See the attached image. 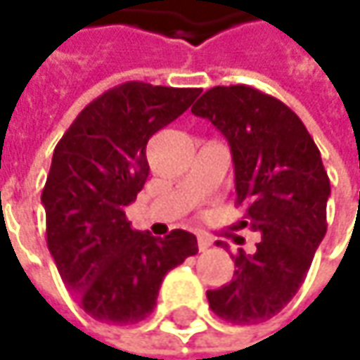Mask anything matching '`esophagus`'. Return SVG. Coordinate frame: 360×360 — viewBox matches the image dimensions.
<instances>
[{"label": "esophagus", "instance_id": "34e87169", "mask_svg": "<svg viewBox=\"0 0 360 360\" xmlns=\"http://www.w3.org/2000/svg\"><path fill=\"white\" fill-rule=\"evenodd\" d=\"M210 246H212V238H208V236L200 234V236H198V250H200V252H206Z\"/></svg>", "mask_w": 360, "mask_h": 360}]
</instances>
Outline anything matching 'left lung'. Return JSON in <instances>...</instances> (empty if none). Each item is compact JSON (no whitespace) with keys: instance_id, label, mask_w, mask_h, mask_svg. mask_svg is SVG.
I'll use <instances>...</instances> for the list:
<instances>
[{"instance_id":"left-lung-1","label":"left lung","mask_w":360,"mask_h":360,"mask_svg":"<svg viewBox=\"0 0 360 360\" xmlns=\"http://www.w3.org/2000/svg\"><path fill=\"white\" fill-rule=\"evenodd\" d=\"M192 114L229 140L236 204L246 206L240 226L262 234L255 255L232 256L234 278L206 292L210 309L234 325L269 321L297 295L326 234L330 182L321 152L288 105L250 86L210 88Z\"/></svg>"}]
</instances>
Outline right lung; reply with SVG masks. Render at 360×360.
I'll list each match as a JSON object with an SVG mask.
<instances>
[{
	"mask_svg": "<svg viewBox=\"0 0 360 360\" xmlns=\"http://www.w3.org/2000/svg\"><path fill=\"white\" fill-rule=\"evenodd\" d=\"M198 96V88L120 84L86 105L53 150L41 192L48 248L68 290L100 323L144 321L166 272L198 252L186 230L154 238L126 218L150 174L148 140Z\"/></svg>",
	"mask_w": 360,
	"mask_h": 360,
	"instance_id": "right-lung-1",
	"label": "right lung"
}]
</instances>
